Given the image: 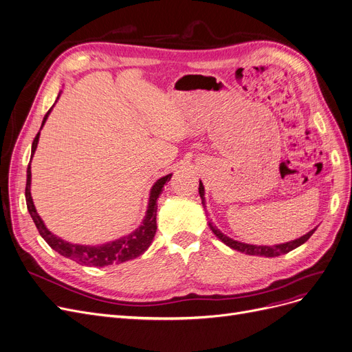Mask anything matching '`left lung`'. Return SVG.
<instances>
[{
  "label": "left lung",
  "instance_id": "left-lung-1",
  "mask_svg": "<svg viewBox=\"0 0 352 352\" xmlns=\"http://www.w3.org/2000/svg\"><path fill=\"white\" fill-rule=\"evenodd\" d=\"M199 195H200V197H202V205L205 206V189H204L202 182H199ZM209 226H210V229H212V232L214 233V235L219 238L225 245H228L229 248L235 249V250H239V252L246 254V255H256V256H265V258H275V256H279V255L291 252V250H294L295 248L305 243L312 236V233L316 230V228H315L311 232H308L307 235H304L302 238L295 239L292 242L274 245V246H258V245L242 243V242H238V241H233V239L228 238L226 235H223V233L219 229H217L216 226H213L210 222H209Z\"/></svg>",
  "mask_w": 352,
  "mask_h": 352
}]
</instances>
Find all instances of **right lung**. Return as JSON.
<instances>
[{"label": "right lung", "instance_id": "add662e5", "mask_svg": "<svg viewBox=\"0 0 352 352\" xmlns=\"http://www.w3.org/2000/svg\"><path fill=\"white\" fill-rule=\"evenodd\" d=\"M52 111L50 109L47 111V114L44 116V120L41 127L44 126L47 117ZM38 136L40 131L37 133V136L34 138V142H32V147H31V157L34 155L36 148H37V143H38ZM31 162V160H30ZM31 167L28 164L27 167V183H25V200H27V209L34 221L40 235L43 236V239L52 246L56 252H58L60 255L73 259L80 265H93V266H107V265H113V263H122L130 259H135L138 256H140L144 250L152 243L155 235H156V212H157V197L162 193V188L164 186L166 182H169L172 175H167L162 179H159L155 186L152 188V192H150V200H148V208L146 212V217L143 223L140 225V228H138L135 232L130 233V235L117 239L114 242L110 243H104L100 246H85V245H73L69 242H64L63 239L57 238L56 235H53L50 232L43 221L41 217L37 214V210L34 208V204H32V197L30 193V185H31Z\"/></svg>", "mask_w": 352, "mask_h": 352}]
</instances>
